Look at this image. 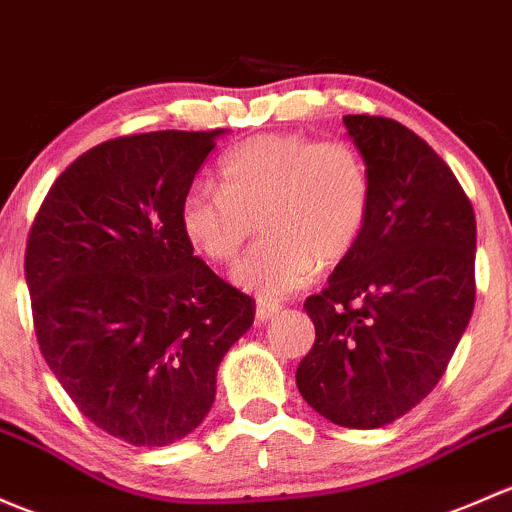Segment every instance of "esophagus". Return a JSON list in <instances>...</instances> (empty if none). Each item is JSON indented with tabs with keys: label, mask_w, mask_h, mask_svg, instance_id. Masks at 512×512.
I'll return each mask as SVG.
<instances>
[{
	"label": "esophagus",
	"mask_w": 512,
	"mask_h": 512,
	"mask_svg": "<svg viewBox=\"0 0 512 512\" xmlns=\"http://www.w3.org/2000/svg\"><path fill=\"white\" fill-rule=\"evenodd\" d=\"M279 311H282V304H279V301H267V299L257 301V321H260V324H267V321L274 319Z\"/></svg>",
	"instance_id": "34e87169"
}]
</instances>
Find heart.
Returning <instances> with one entry per match:
<instances>
[{"instance_id": "obj_1", "label": "heart", "mask_w": 512, "mask_h": 512, "mask_svg": "<svg viewBox=\"0 0 512 512\" xmlns=\"http://www.w3.org/2000/svg\"><path fill=\"white\" fill-rule=\"evenodd\" d=\"M223 186L196 181L181 201L186 238L213 262H230L260 223L262 238L235 267L240 287L284 297L319 265L346 260L373 203L370 171L346 142L304 134H257L220 161Z\"/></svg>"}]
</instances>
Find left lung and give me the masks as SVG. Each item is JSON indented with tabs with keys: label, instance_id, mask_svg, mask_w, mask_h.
<instances>
[{
	"label": "left lung",
	"instance_id": "left-lung-1",
	"mask_svg": "<svg viewBox=\"0 0 512 512\" xmlns=\"http://www.w3.org/2000/svg\"><path fill=\"white\" fill-rule=\"evenodd\" d=\"M373 184L368 223L304 301L314 348L297 387L321 417L378 429L437 387L476 301V215L446 161L405 125L346 115Z\"/></svg>",
	"mask_w": 512,
	"mask_h": 512
}]
</instances>
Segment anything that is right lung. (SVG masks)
<instances>
[{
  "label": "right lung",
  "instance_id": "right-lung-1",
  "mask_svg": "<svg viewBox=\"0 0 512 512\" xmlns=\"http://www.w3.org/2000/svg\"><path fill=\"white\" fill-rule=\"evenodd\" d=\"M211 132L98 144L56 179L26 242V284L48 368L102 432L134 446L188 437L211 412L223 355L255 319L181 228Z\"/></svg>",
  "mask_w": 512,
  "mask_h": 512
}]
</instances>
